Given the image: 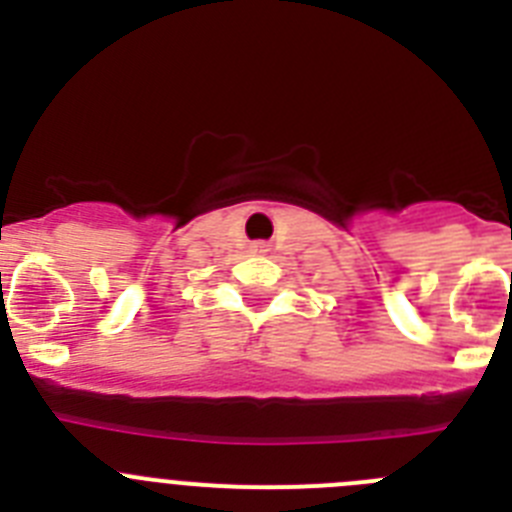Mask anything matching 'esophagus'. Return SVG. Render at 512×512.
Returning a JSON list of instances; mask_svg holds the SVG:
<instances>
[{
  "mask_svg": "<svg viewBox=\"0 0 512 512\" xmlns=\"http://www.w3.org/2000/svg\"><path fill=\"white\" fill-rule=\"evenodd\" d=\"M251 253H256V256H264V253H269V246H266L264 241H256V243H251Z\"/></svg>",
  "mask_w": 512,
  "mask_h": 512,
  "instance_id": "1",
  "label": "esophagus"
}]
</instances>
